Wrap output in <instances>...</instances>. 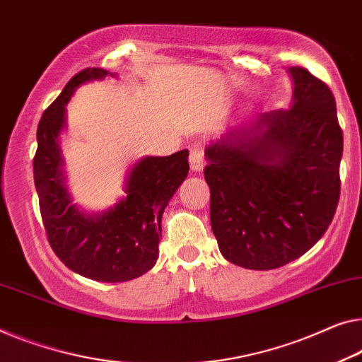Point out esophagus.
I'll use <instances>...</instances> for the list:
<instances>
[{"instance_id": "34e87169", "label": "esophagus", "mask_w": 362, "mask_h": 362, "mask_svg": "<svg viewBox=\"0 0 362 362\" xmlns=\"http://www.w3.org/2000/svg\"><path fill=\"white\" fill-rule=\"evenodd\" d=\"M188 160H190L192 170H195V172L202 170L203 169V153H202V149H199L198 146L190 148V158H188Z\"/></svg>"}]
</instances>
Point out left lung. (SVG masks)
I'll return each mask as SVG.
<instances>
[{
	"label": "left lung",
	"instance_id": "1",
	"mask_svg": "<svg viewBox=\"0 0 362 362\" xmlns=\"http://www.w3.org/2000/svg\"><path fill=\"white\" fill-rule=\"evenodd\" d=\"M293 105L258 113L204 151L211 229L226 260L273 269L312 249L339 199L343 132L335 97L305 68H289Z\"/></svg>",
	"mask_w": 362,
	"mask_h": 362
}]
</instances>
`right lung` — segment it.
Returning a JSON list of instances; mask_svg holds the SVG:
<instances>
[{
    "label": "right lung",
    "mask_w": 362,
    "mask_h": 362,
    "mask_svg": "<svg viewBox=\"0 0 362 362\" xmlns=\"http://www.w3.org/2000/svg\"><path fill=\"white\" fill-rule=\"evenodd\" d=\"M109 71L86 68L68 81L57 100L43 112L37 127L34 182L48 244L74 273L102 283L141 276L156 265L160 219L180 183L187 179L188 151L133 165L127 198L102 214H88L71 204L64 185L58 134L64 127V105L78 86L104 79Z\"/></svg>",
    "instance_id": "1"
}]
</instances>
